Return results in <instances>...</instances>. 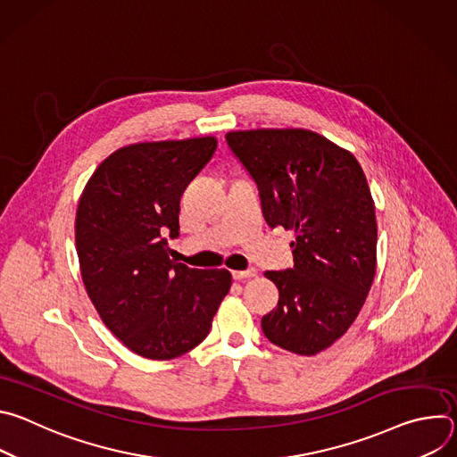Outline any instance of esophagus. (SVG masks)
<instances>
[{
	"label": "esophagus",
	"mask_w": 457,
	"mask_h": 457,
	"mask_svg": "<svg viewBox=\"0 0 457 457\" xmlns=\"http://www.w3.org/2000/svg\"><path fill=\"white\" fill-rule=\"evenodd\" d=\"M235 280H244V278H254L258 273L256 270H247V271H231Z\"/></svg>",
	"instance_id": "34e87169"
}]
</instances>
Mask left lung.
<instances>
[{
    "mask_svg": "<svg viewBox=\"0 0 457 457\" xmlns=\"http://www.w3.org/2000/svg\"><path fill=\"white\" fill-rule=\"evenodd\" d=\"M254 179L264 219L295 231V268L266 271L280 298L262 318L268 340L314 356L342 338L376 275L374 201L356 157L303 128L228 132Z\"/></svg>",
    "mask_w": 457,
    "mask_h": 457,
    "instance_id": "1",
    "label": "left lung"
}]
</instances>
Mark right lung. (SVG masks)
Listing matches in <instances>:
<instances>
[{"label":"right lung","instance_id":"obj_1","mask_svg":"<svg viewBox=\"0 0 457 457\" xmlns=\"http://www.w3.org/2000/svg\"><path fill=\"white\" fill-rule=\"evenodd\" d=\"M215 150L213 136L122 146L79 197L85 289L113 337L143 358L173 360L197 347L229 293L228 270L175 262L164 237H179L182 193Z\"/></svg>","mask_w":457,"mask_h":457}]
</instances>
